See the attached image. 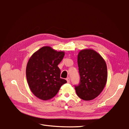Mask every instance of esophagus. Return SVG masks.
Segmentation results:
<instances>
[{
    "label": "esophagus",
    "instance_id": "esophagus-1",
    "mask_svg": "<svg viewBox=\"0 0 129 129\" xmlns=\"http://www.w3.org/2000/svg\"><path fill=\"white\" fill-rule=\"evenodd\" d=\"M66 80H67V82H68V83L70 82V78H69V77H68V78H67V79H66Z\"/></svg>",
    "mask_w": 129,
    "mask_h": 129
}]
</instances>
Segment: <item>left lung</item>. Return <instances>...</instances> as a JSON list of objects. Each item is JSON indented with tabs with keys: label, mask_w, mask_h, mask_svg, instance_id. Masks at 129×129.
<instances>
[{
	"label": "left lung",
	"mask_w": 129,
	"mask_h": 129,
	"mask_svg": "<svg viewBox=\"0 0 129 129\" xmlns=\"http://www.w3.org/2000/svg\"><path fill=\"white\" fill-rule=\"evenodd\" d=\"M80 83L75 85L76 92L81 99L89 101L103 90L108 77L106 62L100 54L91 49L82 50L78 54Z\"/></svg>",
	"instance_id": "1"
}]
</instances>
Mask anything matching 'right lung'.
<instances>
[{
    "label": "right lung",
    "instance_id": "right-lung-1",
    "mask_svg": "<svg viewBox=\"0 0 129 129\" xmlns=\"http://www.w3.org/2000/svg\"><path fill=\"white\" fill-rule=\"evenodd\" d=\"M64 56V52L43 47L30 57L26 68V77L30 90L39 99L44 101L52 99L67 83L60 78L58 67Z\"/></svg>",
    "mask_w": 129,
    "mask_h": 129
}]
</instances>
